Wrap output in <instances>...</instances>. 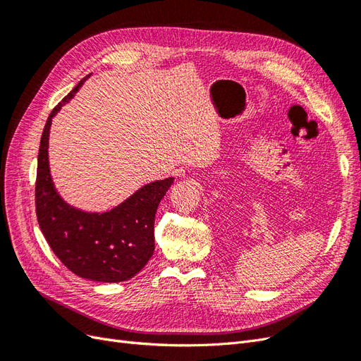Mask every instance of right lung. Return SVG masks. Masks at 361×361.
Wrapping results in <instances>:
<instances>
[{
  "label": "right lung",
  "mask_w": 361,
  "mask_h": 361,
  "mask_svg": "<svg viewBox=\"0 0 361 361\" xmlns=\"http://www.w3.org/2000/svg\"><path fill=\"white\" fill-rule=\"evenodd\" d=\"M89 76L54 108L43 128L37 157L36 214L51 250L73 274L93 281L118 283L138 274L154 255L155 214L174 178L146 183L104 212L82 211L63 200L49 170V129L54 116Z\"/></svg>",
  "instance_id": "right-lung-1"
}]
</instances>
